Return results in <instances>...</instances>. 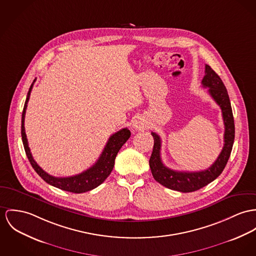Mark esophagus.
<instances>
[{
  "mask_svg": "<svg viewBox=\"0 0 256 256\" xmlns=\"http://www.w3.org/2000/svg\"><path fill=\"white\" fill-rule=\"evenodd\" d=\"M132 128L136 130H144L146 128V122L142 118H136L132 122Z\"/></svg>",
  "mask_w": 256,
  "mask_h": 256,
  "instance_id": "34e87169",
  "label": "esophagus"
}]
</instances>
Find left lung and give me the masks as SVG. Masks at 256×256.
<instances>
[{
    "instance_id": "8db88e82",
    "label": "left lung",
    "mask_w": 256,
    "mask_h": 256,
    "mask_svg": "<svg viewBox=\"0 0 256 256\" xmlns=\"http://www.w3.org/2000/svg\"><path fill=\"white\" fill-rule=\"evenodd\" d=\"M206 75L202 80L204 88H208L210 96L214 99L222 111L224 122V146L216 160L206 170L200 172H177L166 168L160 158L162 141L157 134L152 132L154 138V147L149 166L155 180L162 186L179 191L182 193L194 192L204 187L208 183L221 174L225 168L231 155V151L235 139V124L227 90L220 77L212 69L210 65H206Z\"/></svg>"
}]
</instances>
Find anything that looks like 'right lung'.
Returning <instances> with one entry per match:
<instances>
[{
  "instance_id": "add662e5",
  "label": "right lung",
  "mask_w": 256,
  "mask_h": 256,
  "mask_svg": "<svg viewBox=\"0 0 256 256\" xmlns=\"http://www.w3.org/2000/svg\"><path fill=\"white\" fill-rule=\"evenodd\" d=\"M36 79L32 82L29 92L27 94L26 101L24 104L23 112H22V118H21V136H22V142L23 146L25 149V153L27 155V158L35 170V172L42 177L46 183L50 185H52L56 188H59L64 191L72 192V193H84L88 191H90L94 188H96L101 183L104 182V180L107 177L110 176L114 164H115V158L118 154L120 149L122 146L126 142V140L130 136V130L122 128L112 134L109 140L106 143V146L104 147L102 154L100 155L98 160L96 162L88 168L86 170L82 172V174H79L77 176L69 177H54L52 176H50L46 174L44 170H42L39 166V164L35 162V160L32 157V154L30 152V148L28 146V141L26 138V134H25V128H24V118H25V113H26V108H27V103L29 101L30 94L33 88V84L35 82Z\"/></svg>"
}]
</instances>
